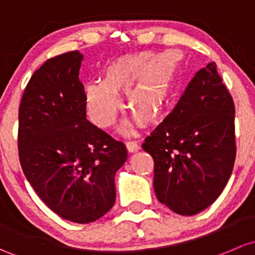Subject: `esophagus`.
<instances>
[{"instance_id": "1", "label": "esophagus", "mask_w": 255, "mask_h": 255, "mask_svg": "<svg viewBox=\"0 0 255 255\" xmlns=\"http://www.w3.org/2000/svg\"><path fill=\"white\" fill-rule=\"evenodd\" d=\"M127 148L130 153H133V152H137L140 149V146L133 141H130V142H127Z\"/></svg>"}]
</instances>
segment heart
<instances>
[{
  "label": "heart",
  "mask_w": 255,
  "mask_h": 255,
  "mask_svg": "<svg viewBox=\"0 0 255 255\" xmlns=\"http://www.w3.org/2000/svg\"><path fill=\"white\" fill-rule=\"evenodd\" d=\"M175 72L177 62L169 54L141 51L118 57L104 69L102 81L86 85L89 118L99 128H109L122 110L119 96L127 94L128 110L141 122L153 124L172 98Z\"/></svg>",
  "instance_id": "obj_1"
}]
</instances>
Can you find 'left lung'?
<instances>
[{
  "instance_id": "obj_1",
  "label": "left lung",
  "mask_w": 255,
  "mask_h": 255,
  "mask_svg": "<svg viewBox=\"0 0 255 255\" xmlns=\"http://www.w3.org/2000/svg\"><path fill=\"white\" fill-rule=\"evenodd\" d=\"M159 203L193 216L220 196L236 158L235 104L211 62L196 72L177 107L147 136Z\"/></svg>"
}]
</instances>
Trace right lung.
Wrapping results in <instances>:
<instances>
[{
  "instance_id": "right-lung-1",
  "label": "right lung",
  "mask_w": 255,
  "mask_h": 255,
  "mask_svg": "<svg viewBox=\"0 0 255 255\" xmlns=\"http://www.w3.org/2000/svg\"><path fill=\"white\" fill-rule=\"evenodd\" d=\"M83 55L70 51L34 72L19 107L18 149L25 178L55 214L76 224L101 219L115 203L114 177L128 158L86 118Z\"/></svg>"
}]
</instances>
